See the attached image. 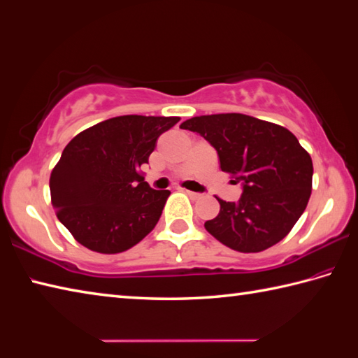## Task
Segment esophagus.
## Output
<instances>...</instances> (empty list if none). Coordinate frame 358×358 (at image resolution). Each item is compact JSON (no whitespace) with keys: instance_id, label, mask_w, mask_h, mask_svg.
I'll list each match as a JSON object with an SVG mask.
<instances>
[{"instance_id":"34e87169","label":"esophagus","mask_w":358,"mask_h":358,"mask_svg":"<svg viewBox=\"0 0 358 358\" xmlns=\"http://www.w3.org/2000/svg\"><path fill=\"white\" fill-rule=\"evenodd\" d=\"M184 192L189 196V197H192V199H199V197L202 196V194H199V193H194V192H189V189H184Z\"/></svg>"}]
</instances>
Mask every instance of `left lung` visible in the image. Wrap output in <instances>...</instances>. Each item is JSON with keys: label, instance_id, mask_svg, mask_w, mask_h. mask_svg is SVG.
<instances>
[{"label": "left lung", "instance_id": "1", "mask_svg": "<svg viewBox=\"0 0 358 358\" xmlns=\"http://www.w3.org/2000/svg\"><path fill=\"white\" fill-rule=\"evenodd\" d=\"M180 129L199 133L216 148L220 170L241 182L237 202L216 197L220 211L205 222L211 236L241 252L280 242L303 214L313 189V161L285 129L242 113L187 119Z\"/></svg>", "mask_w": 358, "mask_h": 358}]
</instances>
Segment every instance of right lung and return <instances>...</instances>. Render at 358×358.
Returning <instances> with one entry per match:
<instances>
[{
	"label": "right lung",
	"mask_w": 358,
	"mask_h": 358,
	"mask_svg": "<svg viewBox=\"0 0 358 358\" xmlns=\"http://www.w3.org/2000/svg\"><path fill=\"white\" fill-rule=\"evenodd\" d=\"M178 116H116L66 145L50 174L52 205L75 241L102 254L130 250L156 227L169 189L139 171Z\"/></svg>",
	"instance_id": "right-lung-1"
}]
</instances>
